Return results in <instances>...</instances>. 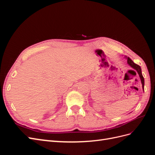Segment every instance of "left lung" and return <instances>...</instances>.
<instances>
[{
    "mask_svg": "<svg viewBox=\"0 0 155 155\" xmlns=\"http://www.w3.org/2000/svg\"><path fill=\"white\" fill-rule=\"evenodd\" d=\"M127 59V64L132 67L133 69H134L135 70H137V72H138V74H139V76L140 78V80H141L142 82V88L143 91H144V78L142 76V69L141 67H140L139 65L137 64L136 63H134L132 60H131L129 58H126Z\"/></svg>",
    "mask_w": 155,
    "mask_h": 155,
    "instance_id": "obj_1",
    "label": "left lung"
}]
</instances>
